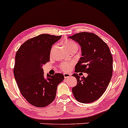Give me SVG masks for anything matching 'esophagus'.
<instances>
[{
    "instance_id": "obj_1",
    "label": "esophagus",
    "mask_w": 128,
    "mask_h": 128,
    "mask_svg": "<svg viewBox=\"0 0 128 128\" xmlns=\"http://www.w3.org/2000/svg\"><path fill=\"white\" fill-rule=\"evenodd\" d=\"M64 78H68V77H70V76H71V74H68V73H64Z\"/></svg>"
}]
</instances>
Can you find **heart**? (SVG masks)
<instances>
[{
  "label": "heart",
  "mask_w": 128,
  "mask_h": 128,
  "mask_svg": "<svg viewBox=\"0 0 128 128\" xmlns=\"http://www.w3.org/2000/svg\"><path fill=\"white\" fill-rule=\"evenodd\" d=\"M64 45L65 46V48L70 51L74 50H77L78 48V45L76 42L71 40H69L64 41ZM71 64H68V63H63L60 65V68L64 71H68L71 68Z\"/></svg>",
  "instance_id": "heart-1"
}]
</instances>
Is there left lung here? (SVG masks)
I'll return each mask as SVG.
<instances>
[{"label":"left lung","instance_id":"1","mask_svg":"<svg viewBox=\"0 0 128 128\" xmlns=\"http://www.w3.org/2000/svg\"><path fill=\"white\" fill-rule=\"evenodd\" d=\"M69 38L81 46L82 57L76 64L75 72L88 74L86 77L72 74L77 81L72 89L73 95L80 103H92L103 95L111 79V52L107 44L94 33L82 32Z\"/></svg>","mask_w":128,"mask_h":128}]
</instances>
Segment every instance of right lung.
<instances>
[{
	"instance_id": "right-lung-1",
	"label": "right lung",
	"mask_w": 128,
	"mask_h": 128,
	"mask_svg": "<svg viewBox=\"0 0 128 128\" xmlns=\"http://www.w3.org/2000/svg\"><path fill=\"white\" fill-rule=\"evenodd\" d=\"M62 36L43 34L30 38L17 51L13 70L14 77L22 95L36 107L49 105L55 99L58 84L64 79L61 73L44 77L42 66L50 61L53 44Z\"/></svg>"
}]
</instances>
